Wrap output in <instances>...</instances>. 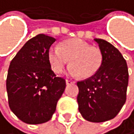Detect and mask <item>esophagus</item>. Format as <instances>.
Wrapping results in <instances>:
<instances>
[{"instance_id":"1","label":"esophagus","mask_w":134,"mask_h":134,"mask_svg":"<svg viewBox=\"0 0 134 134\" xmlns=\"http://www.w3.org/2000/svg\"><path fill=\"white\" fill-rule=\"evenodd\" d=\"M74 83H75V82L72 81V80H69V79L66 80V84L67 85H70V84H74Z\"/></svg>"}]
</instances>
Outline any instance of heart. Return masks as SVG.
Instances as JSON below:
<instances>
[{"label": "heart", "instance_id": "1", "mask_svg": "<svg viewBox=\"0 0 134 134\" xmlns=\"http://www.w3.org/2000/svg\"><path fill=\"white\" fill-rule=\"evenodd\" d=\"M48 60L52 70L63 72L70 61L68 70L70 76L90 78L98 72L103 62L102 52L99 48L82 40H69L60 47L52 46L48 52Z\"/></svg>", "mask_w": 134, "mask_h": 134}]
</instances>
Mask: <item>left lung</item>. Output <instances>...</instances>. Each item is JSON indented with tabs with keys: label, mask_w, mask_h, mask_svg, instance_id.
Returning a JSON list of instances; mask_svg holds the SVG:
<instances>
[{
	"label": "left lung",
	"mask_w": 134,
	"mask_h": 134,
	"mask_svg": "<svg viewBox=\"0 0 134 134\" xmlns=\"http://www.w3.org/2000/svg\"><path fill=\"white\" fill-rule=\"evenodd\" d=\"M94 41L102 52V65L92 77L77 82V102L85 120L103 122L114 118L125 104L129 75L126 62L118 49L104 40Z\"/></svg>",
	"instance_id": "obj_1"
}]
</instances>
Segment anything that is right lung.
I'll return each instance as SVG.
<instances>
[{"label": "right lung", "mask_w": 134, "mask_h": 134, "mask_svg": "<svg viewBox=\"0 0 134 134\" xmlns=\"http://www.w3.org/2000/svg\"><path fill=\"white\" fill-rule=\"evenodd\" d=\"M55 41L46 34L35 36L10 63L6 83L9 108L27 124H41L52 119L66 86L48 60V52Z\"/></svg>", "instance_id": "obj_1"}]
</instances>
